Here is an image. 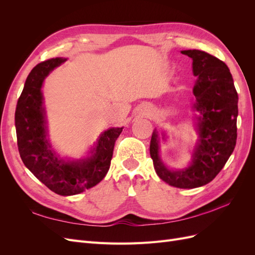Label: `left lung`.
<instances>
[{"label": "left lung", "instance_id": "left-lung-1", "mask_svg": "<svg viewBox=\"0 0 255 255\" xmlns=\"http://www.w3.org/2000/svg\"><path fill=\"white\" fill-rule=\"evenodd\" d=\"M192 58V70L198 76L194 87L199 117L200 142L188 168L170 171L158 156V140L153 132L150 155L161 180L179 188H196L213 181L233 153L237 139L238 95L232 74L219 58L200 50H185Z\"/></svg>", "mask_w": 255, "mask_h": 255}]
</instances>
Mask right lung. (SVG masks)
Returning a JSON list of instances; mask_svg holds the SVG:
<instances>
[{
	"label": "right lung",
	"mask_w": 255,
	"mask_h": 255,
	"mask_svg": "<svg viewBox=\"0 0 255 255\" xmlns=\"http://www.w3.org/2000/svg\"><path fill=\"white\" fill-rule=\"evenodd\" d=\"M65 60L50 58L33 68L18 100L14 123L23 164L55 194L72 196L94 187L104 179L111 166L115 142L123 128L105 130L94 155L87 159L66 163L55 156L45 138L41 86L45 76Z\"/></svg>",
	"instance_id": "1"
}]
</instances>
